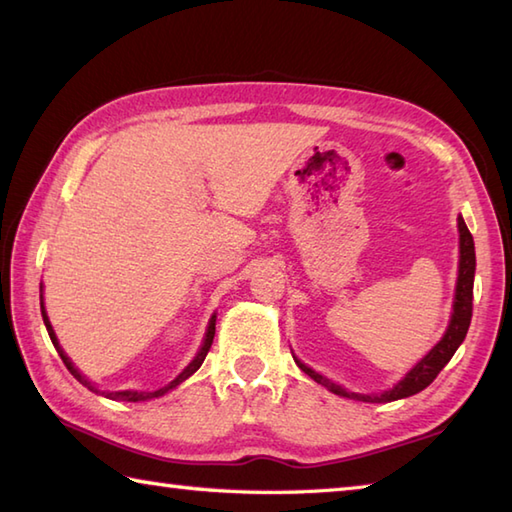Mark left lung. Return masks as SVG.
<instances>
[{"label":"left lung","instance_id":"obj_1","mask_svg":"<svg viewBox=\"0 0 512 512\" xmlns=\"http://www.w3.org/2000/svg\"><path fill=\"white\" fill-rule=\"evenodd\" d=\"M458 231H460V266H458V284H455V299H453V312L449 328L444 332L442 339L433 345V350L422 358L420 363L413 365L405 378L396 383L391 389L383 391V394H354V391H347L341 385L332 383L319 372H314L308 365H303L295 356V363L306 372L312 380H317L319 385L328 387L332 394H339L352 400H363V402H391L400 398H409L418 394L424 387H429L436 376L442 372V367L451 361L455 350L462 345L466 332H469L471 317H473V279H475V244L473 235L466 228L462 215L458 217Z\"/></svg>","mask_w":512,"mask_h":512}]
</instances>
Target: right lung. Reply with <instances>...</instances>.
Segmentation results:
<instances>
[{
    "label": "right lung",
    "mask_w": 512,
    "mask_h": 512,
    "mask_svg": "<svg viewBox=\"0 0 512 512\" xmlns=\"http://www.w3.org/2000/svg\"><path fill=\"white\" fill-rule=\"evenodd\" d=\"M43 299V297H41ZM41 317H43V323H46V330H48V334H50V341H52V345L57 347V352H59V356H61V361L65 363V367L70 369V374L79 380V383L83 385V387H88L90 391H94V394H101V396H105V398H110V400H127V402H138V400H149V398H158V396H165L167 391H171V389H176L182 380H187L193 372H198L200 369V365L204 363V358H206V354H209V350H211V343H213V336H215V314L211 317V321H209V328H206V334H204V341H202V347H200V352L195 354V358L193 361L182 369V372L171 380L169 385H165V387H160V389H156V391H101L99 387H94L88 378H85L79 369H76L74 365H72V361L68 358V354H65L63 350H61V345H59V339H57V334H54V330H52V325H50V319H48V314H46V308H43V301H41Z\"/></svg>",
    "instance_id": "obj_1"
}]
</instances>
